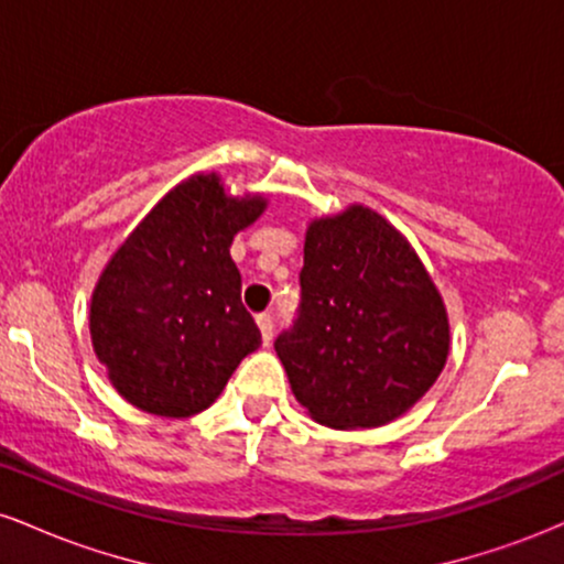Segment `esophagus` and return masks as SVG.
Returning <instances> with one entry per match:
<instances>
[{
    "label": "esophagus",
    "mask_w": 564,
    "mask_h": 564,
    "mask_svg": "<svg viewBox=\"0 0 564 564\" xmlns=\"http://www.w3.org/2000/svg\"><path fill=\"white\" fill-rule=\"evenodd\" d=\"M257 326H260V332H262V341H264V345H270V339H273V332H275L273 315H270V313L257 315Z\"/></svg>",
    "instance_id": "obj_1"
}]
</instances>
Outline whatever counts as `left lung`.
Segmentation results:
<instances>
[{
	"instance_id": "obj_1",
	"label": "left lung",
	"mask_w": 564,
	"mask_h": 564,
	"mask_svg": "<svg viewBox=\"0 0 564 564\" xmlns=\"http://www.w3.org/2000/svg\"><path fill=\"white\" fill-rule=\"evenodd\" d=\"M300 289L275 352L315 422L381 426L435 384L448 315L424 264L377 212L349 206L310 225Z\"/></svg>"
}]
</instances>
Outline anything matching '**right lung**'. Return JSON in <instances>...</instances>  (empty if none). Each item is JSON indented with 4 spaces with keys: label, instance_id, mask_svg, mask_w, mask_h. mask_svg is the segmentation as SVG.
I'll list each match as a JSON object with an SVG mask.
<instances>
[{
    "label": "right lung",
    "instance_id": "add662e5",
    "mask_svg": "<svg viewBox=\"0 0 564 564\" xmlns=\"http://www.w3.org/2000/svg\"><path fill=\"white\" fill-rule=\"evenodd\" d=\"M215 174L177 185L102 270L89 310L97 360L121 398L156 416H193L262 345L241 302L232 236L262 215Z\"/></svg>",
    "mask_w": 564,
    "mask_h": 564
}]
</instances>
